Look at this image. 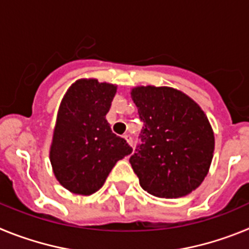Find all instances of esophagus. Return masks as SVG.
<instances>
[{
	"instance_id": "1",
	"label": "esophagus",
	"mask_w": 249,
	"mask_h": 249,
	"mask_svg": "<svg viewBox=\"0 0 249 249\" xmlns=\"http://www.w3.org/2000/svg\"><path fill=\"white\" fill-rule=\"evenodd\" d=\"M123 138L126 140V142L129 144V146H132V143H133V141H132L131 136H129V135H124V136H123Z\"/></svg>"
}]
</instances>
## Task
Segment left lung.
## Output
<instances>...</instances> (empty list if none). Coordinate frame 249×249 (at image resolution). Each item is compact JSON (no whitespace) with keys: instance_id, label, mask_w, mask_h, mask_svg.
Segmentation results:
<instances>
[{"instance_id":"obj_1","label":"left lung","mask_w":249,"mask_h":249,"mask_svg":"<svg viewBox=\"0 0 249 249\" xmlns=\"http://www.w3.org/2000/svg\"><path fill=\"white\" fill-rule=\"evenodd\" d=\"M144 128L129 163L141 187L160 198L190 195L212 163L214 133L203 109L190 96L167 86L131 89Z\"/></svg>"}]
</instances>
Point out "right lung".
I'll use <instances>...</instances> for the list:
<instances>
[{
	"instance_id": "1",
	"label": "right lung",
	"mask_w": 249,
	"mask_h": 249,
	"mask_svg": "<svg viewBox=\"0 0 249 249\" xmlns=\"http://www.w3.org/2000/svg\"><path fill=\"white\" fill-rule=\"evenodd\" d=\"M116 92V85L81 78L59 103L50 160L59 184L74 195L97 192L114 164L132 152L106 120Z\"/></svg>"
}]
</instances>
